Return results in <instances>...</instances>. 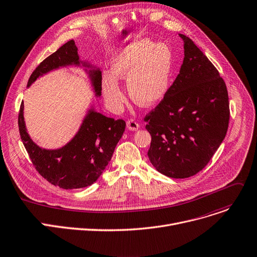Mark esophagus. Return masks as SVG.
<instances>
[{"label":"esophagus","mask_w":257,"mask_h":257,"mask_svg":"<svg viewBox=\"0 0 257 257\" xmlns=\"http://www.w3.org/2000/svg\"><path fill=\"white\" fill-rule=\"evenodd\" d=\"M127 128L131 131H136L140 128V125L138 122L135 121V119L131 118V119H129V121H127Z\"/></svg>","instance_id":"obj_1"}]
</instances>
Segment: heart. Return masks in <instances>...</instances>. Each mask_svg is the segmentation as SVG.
<instances>
[{
	"label": "heart",
	"instance_id": "b5f03b06",
	"mask_svg": "<svg viewBox=\"0 0 257 257\" xmlns=\"http://www.w3.org/2000/svg\"><path fill=\"white\" fill-rule=\"evenodd\" d=\"M172 59V50L164 43L143 39L124 46L113 58L110 72L102 75V91L110 108L119 109L125 101L117 80H127L128 94L136 104H155L166 91Z\"/></svg>",
	"mask_w": 257,
	"mask_h": 257
}]
</instances>
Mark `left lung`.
Instances as JSON below:
<instances>
[{
  "instance_id": "left-lung-1",
  "label": "left lung",
  "mask_w": 257,
  "mask_h": 257,
  "mask_svg": "<svg viewBox=\"0 0 257 257\" xmlns=\"http://www.w3.org/2000/svg\"><path fill=\"white\" fill-rule=\"evenodd\" d=\"M180 37L184 41L180 73L145 117L152 136L149 159L159 173L174 179L192 177L209 163L229 122L224 80L189 37Z\"/></svg>"
}]
</instances>
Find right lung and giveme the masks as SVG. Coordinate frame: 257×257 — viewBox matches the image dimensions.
Segmentation results:
<instances>
[{
    "instance_id": "1",
    "label": "right lung",
    "mask_w": 257,
    "mask_h": 257,
    "mask_svg": "<svg viewBox=\"0 0 257 257\" xmlns=\"http://www.w3.org/2000/svg\"><path fill=\"white\" fill-rule=\"evenodd\" d=\"M66 66L84 67L96 97L101 96V71L90 63L80 61L73 40L65 43L40 63L30 76L28 87L47 72ZM19 127L21 139L37 172L50 184L63 189H78L91 186L103 173L125 131L126 123L123 119L107 117L92 106L69 143L60 149L47 150L37 146L29 135L23 102Z\"/></svg>"
}]
</instances>
